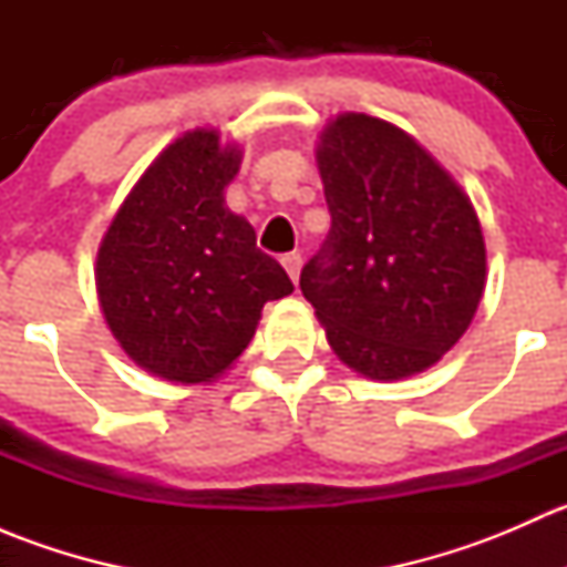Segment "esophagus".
Segmentation results:
<instances>
[{
    "instance_id": "34e87169",
    "label": "esophagus",
    "mask_w": 567,
    "mask_h": 567,
    "mask_svg": "<svg viewBox=\"0 0 567 567\" xmlns=\"http://www.w3.org/2000/svg\"><path fill=\"white\" fill-rule=\"evenodd\" d=\"M282 266H285V271H288L290 282H293V285L299 282V274H301V255H299V251H293V255H285Z\"/></svg>"
}]
</instances>
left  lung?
I'll return each instance as SVG.
<instances>
[{
	"instance_id": "1",
	"label": "left lung",
	"mask_w": 567,
	"mask_h": 567,
	"mask_svg": "<svg viewBox=\"0 0 567 567\" xmlns=\"http://www.w3.org/2000/svg\"><path fill=\"white\" fill-rule=\"evenodd\" d=\"M331 230L301 271L331 351L373 381L425 373L472 323L485 288L477 210L411 134L362 112L320 131Z\"/></svg>"
}]
</instances>
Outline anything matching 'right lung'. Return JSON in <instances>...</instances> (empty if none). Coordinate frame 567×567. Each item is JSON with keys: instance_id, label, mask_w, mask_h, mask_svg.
<instances>
[{"instance_id": "right-lung-1", "label": "right lung", "mask_w": 567, "mask_h": 567, "mask_svg": "<svg viewBox=\"0 0 567 567\" xmlns=\"http://www.w3.org/2000/svg\"><path fill=\"white\" fill-rule=\"evenodd\" d=\"M244 151L216 128L169 142L123 199L95 260L99 305L136 368L210 384L247 351L266 301L293 293L225 205Z\"/></svg>"}]
</instances>
